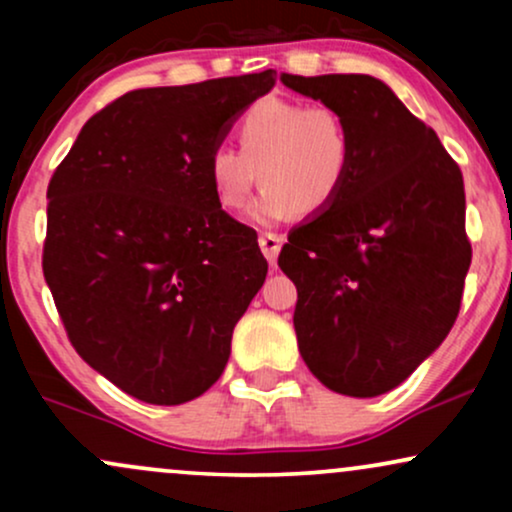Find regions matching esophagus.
Masks as SVG:
<instances>
[{
    "label": "esophagus",
    "instance_id": "34e87169",
    "mask_svg": "<svg viewBox=\"0 0 512 512\" xmlns=\"http://www.w3.org/2000/svg\"><path fill=\"white\" fill-rule=\"evenodd\" d=\"M281 245H284V238L276 236V233H262L260 236V248L264 252V257H267V262L276 267V257H279V250Z\"/></svg>",
    "mask_w": 512,
    "mask_h": 512
}]
</instances>
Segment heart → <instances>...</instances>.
Here are the masks:
<instances>
[{
  "instance_id": "1",
  "label": "heart",
  "mask_w": 512,
  "mask_h": 512,
  "mask_svg": "<svg viewBox=\"0 0 512 512\" xmlns=\"http://www.w3.org/2000/svg\"><path fill=\"white\" fill-rule=\"evenodd\" d=\"M238 134L243 151L221 144L209 156L211 190L223 209H243L257 175L264 185L250 211L257 223L286 221L296 209L317 214L342 192L354 139L332 105L264 98L248 108Z\"/></svg>"
}]
</instances>
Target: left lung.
<instances>
[{
    "label": "left lung",
    "mask_w": 512,
    "mask_h": 512,
    "mask_svg": "<svg viewBox=\"0 0 512 512\" xmlns=\"http://www.w3.org/2000/svg\"><path fill=\"white\" fill-rule=\"evenodd\" d=\"M346 117L354 154L327 209L289 233L305 366L339 395L378 397L443 344L460 313L472 245L464 182L438 134L368 74H281Z\"/></svg>",
    "instance_id": "1"
}]
</instances>
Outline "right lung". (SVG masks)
Listing matches in <instances>:
<instances>
[{
	"label": "right lung",
	"instance_id": "add662e5",
	"mask_svg": "<svg viewBox=\"0 0 512 512\" xmlns=\"http://www.w3.org/2000/svg\"><path fill=\"white\" fill-rule=\"evenodd\" d=\"M274 74L129 91L52 175L43 274L57 313L76 354L142 402L204 395L262 289L257 233L216 202L209 156Z\"/></svg>",
	"mask_w": 512,
	"mask_h": 512
}]
</instances>
